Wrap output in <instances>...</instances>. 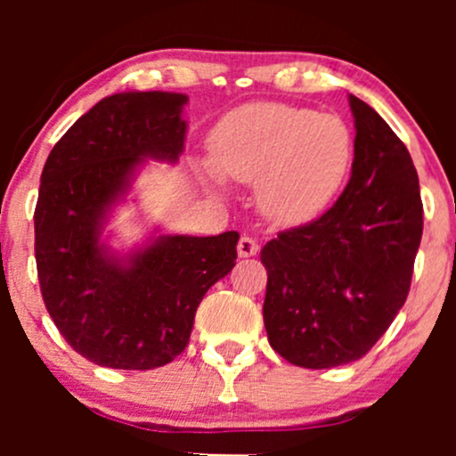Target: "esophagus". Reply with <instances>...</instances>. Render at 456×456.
I'll return each instance as SVG.
<instances>
[{
  "instance_id": "1",
  "label": "esophagus",
  "mask_w": 456,
  "mask_h": 456,
  "mask_svg": "<svg viewBox=\"0 0 456 456\" xmlns=\"http://www.w3.org/2000/svg\"><path fill=\"white\" fill-rule=\"evenodd\" d=\"M259 250V244L255 242L250 235H242V238L238 240V255L240 257H253V255H257Z\"/></svg>"
}]
</instances>
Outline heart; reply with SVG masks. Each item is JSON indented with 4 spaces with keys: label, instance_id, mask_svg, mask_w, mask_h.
<instances>
[{
    "label": "heart",
    "instance_id": "obj_1",
    "mask_svg": "<svg viewBox=\"0 0 456 456\" xmlns=\"http://www.w3.org/2000/svg\"><path fill=\"white\" fill-rule=\"evenodd\" d=\"M212 162L224 180L257 182V206L270 221L305 224L343 188L354 137L337 115L279 102L246 104L218 124Z\"/></svg>",
    "mask_w": 456,
    "mask_h": 456
}]
</instances>
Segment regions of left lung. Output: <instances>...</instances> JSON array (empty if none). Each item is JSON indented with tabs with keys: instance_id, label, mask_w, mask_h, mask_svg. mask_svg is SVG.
I'll return each mask as SVG.
<instances>
[{
	"instance_id": "obj_1",
	"label": "left lung",
	"mask_w": 456,
	"mask_h": 456,
	"mask_svg": "<svg viewBox=\"0 0 456 456\" xmlns=\"http://www.w3.org/2000/svg\"><path fill=\"white\" fill-rule=\"evenodd\" d=\"M352 177L315 221L261 248L268 270L264 323L287 362L330 369L362 358L410 294L422 238L418 174L405 143L352 96Z\"/></svg>"
}]
</instances>
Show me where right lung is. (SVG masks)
Wrapping results in <instances>:
<instances>
[{
	"label": "right lung",
	"mask_w": 456,
	"mask_h": 456,
	"mask_svg": "<svg viewBox=\"0 0 456 456\" xmlns=\"http://www.w3.org/2000/svg\"><path fill=\"white\" fill-rule=\"evenodd\" d=\"M186 101L171 92L102 98L45 162L34 212L40 294L66 343L98 366L171 362L186 349L199 302L238 259V232L162 235L126 265L98 242L104 212L126 192L143 156L177 160Z\"/></svg>",
	"instance_id": "1"
}]
</instances>
